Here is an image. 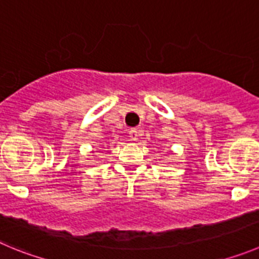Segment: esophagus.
Wrapping results in <instances>:
<instances>
[{
	"mask_svg": "<svg viewBox=\"0 0 259 259\" xmlns=\"http://www.w3.org/2000/svg\"><path fill=\"white\" fill-rule=\"evenodd\" d=\"M129 137L132 141H137L138 139V130L137 129H130L129 130Z\"/></svg>",
	"mask_w": 259,
	"mask_h": 259,
	"instance_id": "1",
	"label": "esophagus"
}]
</instances>
